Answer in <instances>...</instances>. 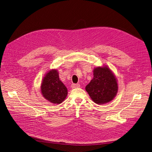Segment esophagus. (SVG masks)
<instances>
[{
  "label": "esophagus",
  "instance_id": "esophagus-1",
  "mask_svg": "<svg viewBox=\"0 0 152 152\" xmlns=\"http://www.w3.org/2000/svg\"><path fill=\"white\" fill-rule=\"evenodd\" d=\"M80 85L78 84V83H73V84H72V88H78V87H80Z\"/></svg>",
  "mask_w": 152,
  "mask_h": 152
}]
</instances>
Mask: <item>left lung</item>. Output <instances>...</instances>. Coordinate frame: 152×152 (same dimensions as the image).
I'll use <instances>...</instances> for the list:
<instances>
[{
	"instance_id": "left-lung-1",
	"label": "left lung",
	"mask_w": 152,
	"mask_h": 152,
	"mask_svg": "<svg viewBox=\"0 0 152 152\" xmlns=\"http://www.w3.org/2000/svg\"><path fill=\"white\" fill-rule=\"evenodd\" d=\"M92 100L97 104L110 102L117 95L118 85L116 78L107 66L94 70V78L86 87Z\"/></svg>"
}]
</instances>
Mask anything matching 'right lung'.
I'll return each mask as SVG.
<instances>
[{"label":"right lung","instance_id":"obj_1","mask_svg":"<svg viewBox=\"0 0 152 152\" xmlns=\"http://www.w3.org/2000/svg\"><path fill=\"white\" fill-rule=\"evenodd\" d=\"M42 94L44 98L53 104L62 103L67 95V88L60 80L57 70L47 73L41 86Z\"/></svg>","mask_w":152,"mask_h":152}]
</instances>
